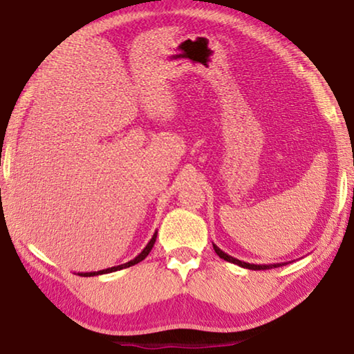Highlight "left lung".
Returning <instances> with one entry per match:
<instances>
[{"label": "left lung", "mask_w": 354, "mask_h": 354, "mask_svg": "<svg viewBox=\"0 0 354 354\" xmlns=\"http://www.w3.org/2000/svg\"><path fill=\"white\" fill-rule=\"evenodd\" d=\"M212 245H214L215 253H217V254L221 257V259H225V261H227V262L236 263V266H239V267L250 268V270H268V268H277V267H279V266H284V263H266V266H263V263H259V266H257V263H248V262L239 261V259H236V257H232V256H230V254H226L225 251H221V250H220L215 243H212Z\"/></svg>", "instance_id": "left-lung-1"}]
</instances>
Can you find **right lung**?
I'll return each instance as SVG.
<instances>
[{"label":"right lung","instance_id":"1","mask_svg":"<svg viewBox=\"0 0 354 354\" xmlns=\"http://www.w3.org/2000/svg\"><path fill=\"white\" fill-rule=\"evenodd\" d=\"M156 237H158V231L154 232L153 237H151V241H149V242L147 243V247L143 248V250L140 251V253L134 257L133 261H129V262H127V263H122V266H115V267H111V268H104V270H100V272H88V273H77V274H80V277H97V274L112 273V272L122 270V268H128V267H131V266H136V263L142 262V261L145 259V257L149 254V251H151L153 245H154V242H156Z\"/></svg>","mask_w":354,"mask_h":354}]
</instances>
